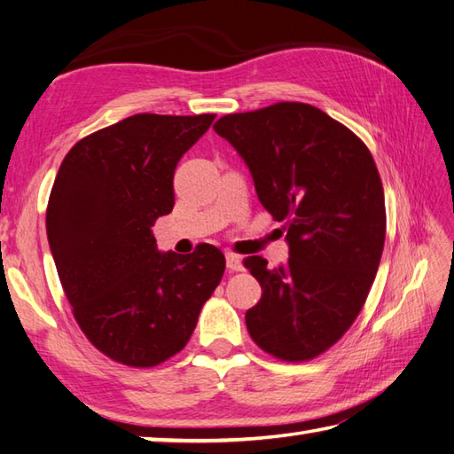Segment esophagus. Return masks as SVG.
I'll use <instances>...</instances> for the list:
<instances>
[{"instance_id":"1","label":"esophagus","mask_w":454,"mask_h":454,"mask_svg":"<svg viewBox=\"0 0 454 454\" xmlns=\"http://www.w3.org/2000/svg\"><path fill=\"white\" fill-rule=\"evenodd\" d=\"M225 258H227V268H229L231 272L243 270V261H240V256H239L237 253L227 251V253H225Z\"/></svg>"}]
</instances>
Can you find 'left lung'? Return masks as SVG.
I'll list each match as a JSON object with an SVG mask.
<instances>
[{"mask_svg":"<svg viewBox=\"0 0 454 454\" xmlns=\"http://www.w3.org/2000/svg\"><path fill=\"white\" fill-rule=\"evenodd\" d=\"M214 129L243 156L258 200L288 231V264L243 261L262 288L247 329L286 363L316 358L353 325L380 264L386 206L376 162L348 127L301 101L223 115Z\"/></svg>","mask_w":454,"mask_h":454,"instance_id":"8db88e82","label":"left lung"}]
</instances>
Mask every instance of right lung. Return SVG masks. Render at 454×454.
<instances>
[{
	"mask_svg": "<svg viewBox=\"0 0 454 454\" xmlns=\"http://www.w3.org/2000/svg\"><path fill=\"white\" fill-rule=\"evenodd\" d=\"M214 114H137L72 146L46 206V237L74 319L99 353L133 368L186 347L225 272L217 247L159 253L151 227L174 207V170Z\"/></svg>",
	"mask_w": 454,
	"mask_h": 454,
	"instance_id": "add662e5",
	"label": "right lung"
}]
</instances>
